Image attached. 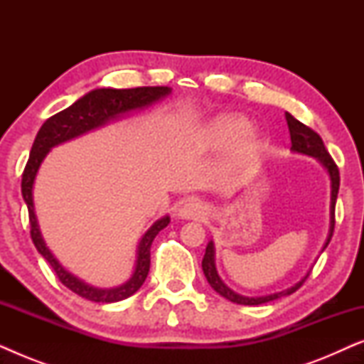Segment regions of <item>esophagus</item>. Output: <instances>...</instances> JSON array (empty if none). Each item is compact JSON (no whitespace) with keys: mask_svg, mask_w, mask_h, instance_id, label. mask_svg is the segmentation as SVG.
Instances as JSON below:
<instances>
[{"mask_svg":"<svg viewBox=\"0 0 364 364\" xmlns=\"http://www.w3.org/2000/svg\"><path fill=\"white\" fill-rule=\"evenodd\" d=\"M178 215L182 218H191V220H200V218L207 215V207L202 202L188 200L181 207Z\"/></svg>","mask_w":364,"mask_h":364,"instance_id":"esophagus-1","label":"esophagus"}]
</instances>
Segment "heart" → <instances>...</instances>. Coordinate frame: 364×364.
<instances>
[{
  "instance_id": "b5f03b06",
  "label": "heart",
  "mask_w": 364,
  "mask_h": 364,
  "mask_svg": "<svg viewBox=\"0 0 364 364\" xmlns=\"http://www.w3.org/2000/svg\"><path fill=\"white\" fill-rule=\"evenodd\" d=\"M202 142L208 149H223L235 141V161L248 162L260 147V137L248 129V121L238 114H223L213 119L200 134Z\"/></svg>"
}]
</instances>
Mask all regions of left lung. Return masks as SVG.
<instances>
[{
  "label": "left lung",
  "instance_id": "8db88e82",
  "mask_svg": "<svg viewBox=\"0 0 364 364\" xmlns=\"http://www.w3.org/2000/svg\"><path fill=\"white\" fill-rule=\"evenodd\" d=\"M285 119H287L288 129H290L291 151L316 157L318 161H320L323 166L326 167L328 173H330V178H331V210H330L331 225H330V235H328V240L325 243V247H323V250H325V248L328 247V243H330V240H331L333 232H335V207H336L338 191H340V171H338V166L335 164V161H333L330 154H328L325 144H323V141H321V137L318 136V134L313 131L311 127L305 126V124L300 122L298 119H295L291 114H288V112H285ZM202 270H203V273H205L207 282L210 283V287L217 293H220L222 296H225L227 300L237 303V305H250V306L273 301V300H277V298H282L285 295H291V293L296 291L298 288L305 283L306 278L310 277V273H306V275L303 277L301 280L296 283V285L288 288V290L273 293V295L257 296V298L242 296V295H238V293L232 291L230 288H228L225 283L220 280V277H218L217 268H215V250H213V242H208V245L205 248V255H203V260H202Z\"/></svg>",
  "mask_w": 364,
  "mask_h": 364
}]
</instances>
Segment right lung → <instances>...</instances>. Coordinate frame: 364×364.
Instances as JSON below:
<instances>
[{
  "label": "right lung",
  "instance_id": "add662e5",
  "mask_svg": "<svg viewBox=\"0 0 364 364\" xmlns=\"http://www.w3.org/2000/svg\"><path fill=\"white\" fill-rule=\"evenodd\" d=\"M171 94V87L167 86H156V87H134V89H94V91L87 92L79 101H76L73 106H69L64 111L54 114L43 124L39 129L36 139H34L31 154L24 167L23 178H21V193L24 202L28 205L29 213V225H31V238L34 247L38 252L46 258L49 265L59 278V282L69 290L76 293V295L86 298V300L96 301V303H114L126 300L131 295H134L142 283L146 282L149 275V268H151V245L154 238L162 228H166L171 222V218L164 217L157 220L154 225L146 232L142 237L141 243H139L137 250V265L134 270V275L129 278V282L117 288H94L91 285L79 280L71 273H68L64 268L59 265V262L53 257V253L48 250L44 245L41 233H39L36 215H34V205H33V183L34 177L39 166H41L43 159L46 157L49 149L81 136L84 132L92 131L99 126L116 119L124 112L134 111V109H142L146 106H151L152 102L159 101L161 97H166Z\"/></svg>",
  "mask_w": 364,
  "mask_h": 364
}]
</instances>
